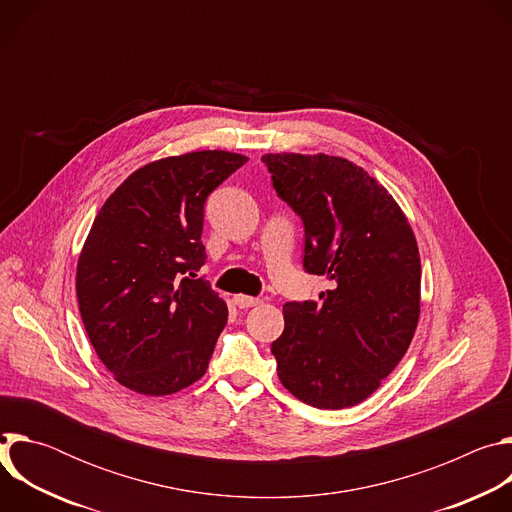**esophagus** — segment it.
<instances>
[{
  "mask_svg": "<svg viewBox=\"0 0 512 512\" xmlns=\"http://www.w3.org/2000/svg\"><path fill=\"white\" fill-rule=\"evenodd\" d=\"M235 304H237L239 308L247 310V308H255V306H259V304H261V300H259V298H251V296H243V294H239V296H235Z\"/></svg>",
  "mask_w": 512,
  "mask_h": 512,
  "instance_id": "34e87169",
  "label": "esophagus"
}]
</instances>
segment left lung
<instances>
[{
    "mask_svg": "<svg viewBox=\"0 0 512 512\" xmlns=\"http://www.w3.org/2000/svg\"><path fill=\"white\" fill-rule=\"evenodd\" d=\"M275 192L304 221L308 273L330 289L287 302L271 344L281 385L318 409L371 397L405 356L421 310L415 235L395 198L360 166L326 154H265Z\"/></svg>",
    "mask_w": 512,
    "mask_h": 512,
    "instance_id": "1",
    "label": "left lung"
}]
</instances>
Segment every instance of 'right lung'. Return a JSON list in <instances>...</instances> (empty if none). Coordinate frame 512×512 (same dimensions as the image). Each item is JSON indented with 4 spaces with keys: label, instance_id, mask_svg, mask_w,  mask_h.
I'll list each match as a JSON object with an SVG mask.
<instances>
[{
    "label": "right lung",
    "instance_id": "obj_1",
    "mask_svg": "<svg viewBox=\"0 0 512 512\" xmlns=\"http://www.w3.org/2000/svg\"><path fill=\"white\" fill-rule=\"evenodd\" d=\"M249 158L190 152L135 170L105 200L77 263L87 336L115 381L162 397L208 369L227 304L204 279V202Z\"/></svg>",
    "mask_w": 512,
    "mask_h": 512
}]
</instances>
